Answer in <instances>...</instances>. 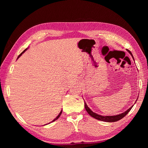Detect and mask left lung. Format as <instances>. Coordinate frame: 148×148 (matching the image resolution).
<instances>
[{
	"mask_svg": "<svg viewBox=\"0 0 148 148\" xmlns=\"http://www.w3.org/2000/svg\"><path fill=\"white\" fill-rule=\"evenodd\" d=\"M127 51L129 52V53L131 55V56L132 57H133V56H132V54L131 53V52L128 49H127ZM84 104H85V108H86V111L87 112V113H88L90 115V116H91L92 117H94V118H95V119L100 120V121H105V122H114V121H119V120L122 119L123 117H124L125 116H126V115L129 113L130 110H131V108L133 107V106H131L129 109L126 110V111L123 112V113H122L121 114H119V115H116V116H101V115L97 114L96 113H95V112H93L92 111H91V110L90 109L88 106H87V105L86 104V102H85V101H84Z\"/></svg>",
	"mask_w": 148,
	"mask_h": 148,
	"instance_id": "8db88e82",
	"label": "left lung"
}]
</instances>
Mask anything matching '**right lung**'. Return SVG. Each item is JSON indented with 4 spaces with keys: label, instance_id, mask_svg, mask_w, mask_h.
<instances>
[{
    "label": "right lung",
    "instance_id": "add662e5",
    "mask_svg": "<svg viewBox=\"0 0 148 148\" xmlns=\"http://www.w3.org/2000/svg\"><path fill=\"white\" fill-rule=\"evenodd\" d=\"M27 49H25V50H24V51H23V52H22V53H20V54L19 55V56H18V57H17V59H18V58H19V57L20 56H21V55H22V54H23V53H24V52L26 51V50H27ZM61 114H62V110H61V112H60V113H59V114L58 115V116H57V117H56V119H54L53 120V121H52L51 122H53V121H56V120H57V119H58V118H59V117H60V116H61Z\"/></svg>",
    "mask_w": 148,
    "mask_h": 148
}]
</instances>
